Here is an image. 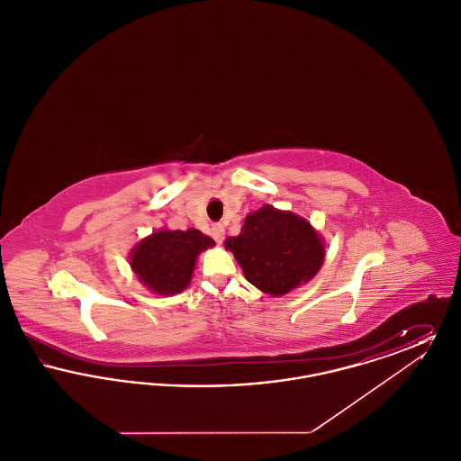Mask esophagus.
<instances>
[{"label": "esophagus", "mask_w": 461, "mask_h": 461, "mask_svg": "<svg viewBox=\"0 0 461 461\" xmlns=\"http://www.w3.org/2000/svg\"><path fill=\"white\" fill-rule=\"evenodd\" d=\"M211 233H212V239L218 241V243L224 240V226H222V224H214L212 230H211Z\"/></svg>", "instance_id": "1"}]
</instances>
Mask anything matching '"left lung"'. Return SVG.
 Wrapping results in <instances>:
<instances>
[{"label":"left lung","mask_w":461,"mask_h":461,"mask_svg":"<svg viewBox=\"0 0 461 461\" xmlns=\"http://www.w3.org/2000/svg\"><path fill=\"white\" fill-rule=\"evenodd\" d=\"M224 247L233 252L247 282L273 297L306 285L325 261L318 230L306 218L269 203L247 214L240 235L228 237Z\"/></svg>","instance_id":"left-lung-1"}]
</instances>
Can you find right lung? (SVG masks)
<instances>
[{"mask_svg": "<svg viewBox=\"0 0 461 461\" xmlns=\"http://www.w3.org/2000/svg\"><path fill=\"white\" fill-rule=\"evenodd\" d=\"M216 241L195 228L155 230L130 252V266L140 284L157 295H176L190 285L200 252Z\"/></svg>", "mask_w": 461, "mask_h": 461, "instance_id": "right-lung-1", "label": "right lung"}]
</instances>
